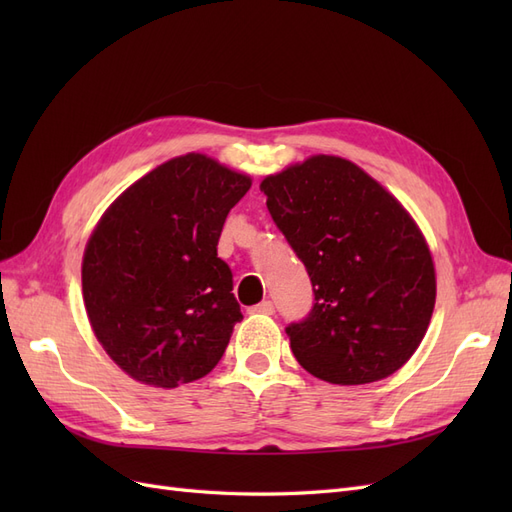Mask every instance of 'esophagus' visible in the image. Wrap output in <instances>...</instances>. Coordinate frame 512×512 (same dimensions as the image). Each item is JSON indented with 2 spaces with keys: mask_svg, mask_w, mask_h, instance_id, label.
Wrapping results in <instances>:
<instances>
[{
  "mask_svg": "<svg viewBox=\"0 0 512 512\" xmlns=\"http://www.w3.org/2000/svg\"><path fill=\"white\" fill-rule=\"evenodd\" d=\"M252 312H254V314H267V316H271V314L275 312V305H273L271 301H262V303H258V305L252 307Z\"/></svg>",
  "mask_w": 512,
  "mask_h": 512,
  "instance_id": "34e87169",
  "label": "esophagus"
}]
</instances>
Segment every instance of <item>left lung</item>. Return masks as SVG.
<instances>
[{
    "instance_id": "1",
    "label": "left lung",
    "mask_w": 512,
    "mask_h": 512,
    "mask_svg": "<svg viewBox=\"0 0 512 512\" xmlns=\"http://www.w3.org/2000/svg\"><path fill=\"white\" fill-rule=\"evenodd\" d=\"M260 190L314 286L312 312L286 327L301 367L342 386L395 374L436 305L431 252L410 213L337 156L288 166Z\"/></svg>"
}]
</instances>
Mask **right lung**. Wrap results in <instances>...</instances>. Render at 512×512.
Wrapping results in <instances>:
<instances>
[{
  "mask_svg": "<svg viewBox=\"0 0 512 512\" xmlns=\"http://www.w3.org/2000/svg\"><path fill=\"white\" fill-rule=\"evenodd\" d=\"M252 179L203 153L173 158L106 209L85 247L83 301L106 354L143 384L207 376L243 318L218 258Z\"/></svg>",
  "mask_w": 512,
  "mask_h": 512,
  "instance_id": "add662e5",
  "label": "right lung"
}]
</instances>
